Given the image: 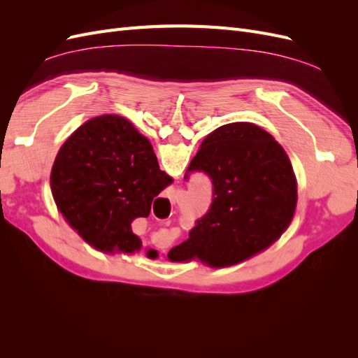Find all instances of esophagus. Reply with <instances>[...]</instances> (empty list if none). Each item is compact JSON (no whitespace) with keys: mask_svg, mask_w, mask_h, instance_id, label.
<instances>
[{"mask_svg":"<svg viewBox=\"0 0 358 358\" xmlns=\"http://www.w3.org/2000/svg\"><path fill=\"white\" fill-rule=\"evenodd\" d=\"M173 196H175V189H173Z\"/></svg>","mask_w":358,"mask_h":358,"instance_id":"1","label":"esophagus"}]
</instances>
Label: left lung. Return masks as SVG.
<instances>
[{
    "instance_id": "8db88e82",
    "label": "left lung",
    "mask_w": 358,
    "mask_h": 358,
    "mask_svg": "<svg viewBox=\"0 0 358 358\" xmlns=\"http://www.w3.org/2000/svg\"><path fill=\"white\" fill-rule=\"evenodd\" d=\"M212 180L213 200L170 262L199 258L210 267L243 262L272 245L294 216L297 180L284 148L263 128L233 122L203 140L188 173Z\"/></svg>"
}]
</instances>
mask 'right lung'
Listing matches in <instances>:
<instances>
[{"instance_id":"obj_1","label":"right lung","mask_w":358,"mask_h":358,"mask_svg":"<svg viewBox=\"0 0 358 358\" xmlns=\"http://www.w3.org/2000/svg\"><path fill=\"white\" fill-rule=\"evenodd\" d=\"M171 183L149 140L117 115L86 121L53 162L50 188L57 208L85 242L104 252L142 248L131 222Z\"/></svg>"}]
</instances>
